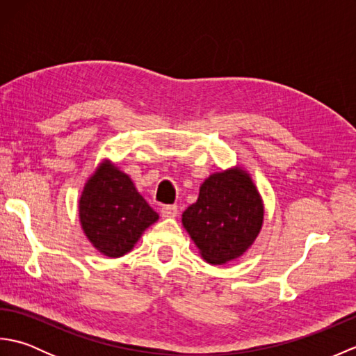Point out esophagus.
Returning a JSON list of instances; mask_svg holds the SVG:
<instances>
[{
    "instance_id": "1",
    "label": "esophagus",
    "mask_w": 356,
    "mask_h": 356,
    "mask_svg": "<svg viewBox=\"0 0 356 356\" xmlns=\"http://www.w3.org/2000/svg\"><path fill=\"white\" fill-rule=\"evenodd\" d=\"M161 213H162V217L171 218V217H176L179 214V208H177V205H163Z\"/></svg>"
}]
</instances>
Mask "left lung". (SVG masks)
<instances>
[{"instance_id":"1","label":"left lung","mask_w":356,"mask_h":356,"mask_svg":"<svg viewBox=\"0 0 356 356\" xmlns=\"http://www.w3.org/2000/svg\"><path fill=\"white\" fill-rule=\"evenodd\" d=\"M182 222L203 259L223 264L243 254L259 236L263 203L246 172H217L203 182L197 202L185 209Z\"/></svg>"}]
</instances>
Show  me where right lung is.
Listing matches in <instances>:
<instances>
[{
  "instance_id": "right-lung-1",
  "label": "right lung",
  "mask_w": 356,
  "mask_h": 356,
  "mask_svg": "<svg viewBox=\"0 0 356 356\" xmlns=\"http://www.w3.org/2000/svg\"><path fill=\"white\" fill-rule=\"evenodd\" d=\"M82 229L93 246L108 257L127 254L159 216L136 190L131 179L102 163L79 200Z\"/></svg>"
}]
</instances>
